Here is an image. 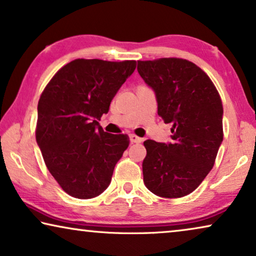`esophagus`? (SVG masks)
<instances>
[{
	"label": "esophagus",
	"instance_id": "34e87169",
	"mask_svg": "<svg viewBox=\"0 0 256 256\" xmlns=\"http://www.w3.org/2000/svg\"><path fill=\"white\" fill-rule=\"evenodd\" d=\"M129 138H130L132 143H141L142 142V138H138V136L134 135V134H132L130 136H129Z\"/></svg>",
	"mask_w": 256,
	"mask_h": 256
}]
</instances>
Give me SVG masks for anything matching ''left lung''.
I'll use <instances>...</instances> for the list:
<instances>
[{"mask_svg":"<svg viewBox=\"0 0 256 256\" xmlns=\"http://www.w3.org/2000/svg\"><path fill=\"white\" fill-rule=\"evenodd\" d=\"M138 71L155 90L157 113L172 124L171 143H143V180L160 197H184L214 166L224 138L222 99L210 76L186 59L138 60Z\"/></svg>","mask_w":256,"mask_h":256,"instance_id":"left-lung-1","label":"left lung"}]
</instances>
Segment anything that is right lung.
I'll use <instances>...</instances> for the list:
<instances>
[{
  "label": "right lung",
  "instance_id": "obj_1",
  "mask_svg": "<svg viewBox=\"0 0 256 256\" xmlns=\"http://www.w3.org/2000/svg\"><path fill=\"white\" fill-rule=\"evenodd\" d=\"M136 68L135 60L74 59L45 86L38 101L36 140L45 166L66 194L79 199L106 190L127 134H110L102 114Z\"/></svg>",
  "mask_w": 256,
  "mask_h": 256
}]
</instances>
